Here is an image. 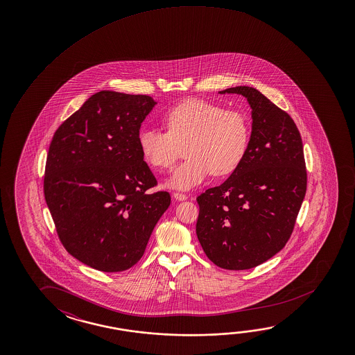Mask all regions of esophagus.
Listing matches in <instances>:
<instances>
[{"mask_svg": "<svg viewBox=\"0 0 355 355\" xmlns=\"http://www.w3.org/2000/svg\"><path fill=\"white\" fill-rule=\"evenodd\" d=\"M173 198L177 199V200H186L187 196L186 194H183V193L175 192L173 193Z\"/></svg>", "mask_w": 355, "mask_h": 355, "instance_id": "obj_1", "label": "esophagus"}]
</instances>
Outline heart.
<instances>
[{
	"mask_svg": "<svg viewBox=\"0 0 355 355\" xmlns=\"http://www.w3.org/2000/svg\"><path fill=\"white\" fill-rule=\"evenodd\" d=\"M163 123L167 132L142 128L139 146L147 163L158 171L172 168L184 150L186 159L167 182L177 189H191L211 173H233L250 145V122L244 112L205 100L175 105L164 114Z\"/></svg>",
	"mask_w": 355,
	"mask_h": 355,
	"instance_id": "obj_1",
	"label": "heart"
}]
</instances>
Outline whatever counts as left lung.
Returning a JSON list of instances; mask_svg holds the SVG:
<instances>
[{"mask_svg":"<svg viewBox=\"0 0 355 355\" xmlns=\"http://www.w3.org/2000/svg\"><path fill=\"white\" fill-rule=\"evenodd\" d=\"M250 104L244 161L223 184L198 196L197 236L216 266L248 270L287 244L307 189L302 139L293 119L250 87H229Z\"/></svg>","mask_w":355,"mask_h":355,"instance_id":"obj_1","label":"left lung"}]
</instances>
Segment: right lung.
I'll list each match as a JSON object with an SVG mask.
<instances>
[{"mask_svg": "<svg viewBox=\"0 0 355 355\" xmlns=\"http://www.w3.org/2000/svg\"><path fill=\"white\" fill-rule=\"evenodd\" d=\"M155 105L148 95L103 90L53 136L44 198L65 250L95 270L119 272L140 261L171 204L168 192L147 193L157 180L139 146Z\"/></svg>", "mask_w": 355, "mask_h": 355, "instance_id": "obj_1", "label": "right lung"}]
</instances>
